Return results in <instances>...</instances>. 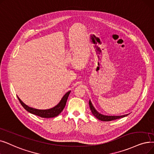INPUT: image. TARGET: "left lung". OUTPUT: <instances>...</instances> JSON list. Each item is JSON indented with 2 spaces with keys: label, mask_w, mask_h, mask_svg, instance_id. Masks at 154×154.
<instances>
[{
  "label": "left lung",
  "mask_w": 154,
  "mask_h": 154,
  "mask_svg": "<svg viewBox=\"0 0 154 154\" xmlns=\"http://www.w3.org/2000/svg\"><path fill=\"white\" fill-rule=\"evenodd\" d=\"M89 106H90V109L91 111L92 112V113L93 114V115L96 118H97L98 119L101 120V121H103V122H109V121H112V120H115V119H117L119 118H124L126 116H128L129 114H126L125 115H121V116H108V115H104L103 114H101L99 113L96 109L94 106L92 105L91 100H89Z\"/></svg>",
  "instance_id": "1"
}]
</instances>
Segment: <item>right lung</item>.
I'll return each instance as SVG.
<instances>
[{
	"instance_id": "add662e5",
	"label": "right lung",
	"mask_w": 154,
	"mask_h": 154,
	"mask_svg": "<svg viewBox=\"0 0 154 154\" xmlns=\"http://www.w3.org/2000/svg\"><path fill=\"white\" fill-rule=\"evenodd\" d=\"M70 92L71 91H68L67 92H66L65 94L62 97V99L60 100V101L58 103V104L57 105L53 107V108H51L48 109H38L31 108V107H29L28 105L25 104L21 101V100L19 99V97L18 96H17V98L19 99L20 103H21V105L23 106V108L26 111L31 113V114L35 115L38 116L41 118H54V117L57 116L60 114V113H61L62 111L63 110Z\"/></svg>"
}]
</instances>
